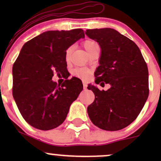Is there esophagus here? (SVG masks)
I'll return each mask as SVG.
<instances>
[{
    "instance_id": "esophagus-1",
    "label": "esophagus",
    "mask_w": 161,
    "mask_h": 161,
    "mask_svg": "<svg viewBox=\"0 0 161 161\" xmlns=\"http://www.w3.org/2000/svg\"><path fill=\"white\" fill-rule=\"evenodd\" d=\"M83 88H84V89L87 88V83L86 82H83Z\"/></svg>"
}]
</instances>
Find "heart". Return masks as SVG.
Instances as JSON below:
<instances>
[{
	"instance_id": "obj_1",
	"label": "heart",
	"mask_w": 161,
	"mask_h": 161,
	"mask_svg": "<svg viewBox=\"0 0 161 161\" xmlns=\"http://www.w3.org/2000/svg\"><path fill=\"white\" fill-rule=\"evenodd\" d=\"M83 47L86 49V51L88 53H91L94 49L96 47H97L98 45L95 42V41L92 40H86L83 42ZM72 50L73 47H69L65 51V60L66 63H69L70 61V59H71V54H72ZM72 75L75 77H78V78L82 79L84 80H87V79H89V77L91 76V70L86 68H76V69H73L72 72Z\"/></svg>"
}]
</instances>
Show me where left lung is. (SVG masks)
<instances>
[{"mask_svg":"<svg viewBox=\"0 0 161 161\" xmlns=\"http://www.w3.org/2000/svg\"><path fill=\"white\" fill-rule=\"evenodd\" d=\"M86 34L101 48L95 82L110 85L107 91L88 86L95 96L88 114L100 129L120 130L137 118L148 97L147 64L136 44L115 29H87Z\"/></svg>","mask_w":161,"mask_h":161,"instance_id":"left-lung-1","label":"left lung"}]
</instances>
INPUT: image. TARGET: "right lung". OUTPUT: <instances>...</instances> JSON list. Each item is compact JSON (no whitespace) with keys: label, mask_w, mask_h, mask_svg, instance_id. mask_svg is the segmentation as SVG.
<instances>
[{"label":"right lung","mask_w":161,"mask_h":161,"mask_svg":"<svg viewBox=\"0 0 161 161\" xmlns=\"http://www.w3.org/2000/svg\"><path fill=\"white\" fill-rule=\"evenodd\" d=\"M81 29L47 31L27 42L13 66V96L20 114L35 128L50 130L65 120L69 107L82 91L75 79L57 85L53 73L67 70L66 50L84 38Z\"/></svg>","instance_id":"obj_1"}]
</instances>
